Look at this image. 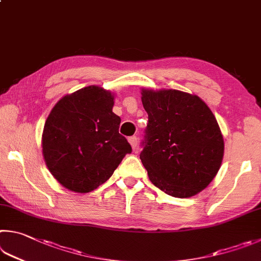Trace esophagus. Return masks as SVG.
Segmentation results:
<instances>
[{
  "label": "esophagus",
  "instance_id": "obj_1",
  "mask_svg": "<svg viewBox=\"0 0 261 261\" xmlns=\"http://www.w3.org/2000/svg\"><path fill=\"white\" fill-rule=\"evenodd\" d=\"M129 143H130V145H131V147H132V149L136 150V149H137V146H138V138H137L136 136L130 137V138H129Z\"/></svg>",
  "mask_w": 261,
  "mask_h": 261
}]
</instances>
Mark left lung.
Here are the masks:
<instances>
[{
  "mask_svg": "<svg viewBox=\"0 0 261 261\" xmlns=\"http://www.w3.org/2000/svg\"><path fill=\"white\" fill-rule=\"evenodd\" d=\"M148 114L140 160L149 180L168 195L186 198L207 187L219 171L224 138L215 115L195 94L141 90Z\"/></svg>",
  "mask_w": 261,
  "mask_h": 261,
  "instance_id": "1",
  "label": "left lung"
}]
</instances>
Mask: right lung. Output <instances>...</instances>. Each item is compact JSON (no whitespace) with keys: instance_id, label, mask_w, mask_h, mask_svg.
I'll return each instance as SVG.
<instances>
[{"instance_id":"add662e5","label":"right lung","mask_w":261,"mask_h":261,"mask_svg":"<svg viewBox=\"0 0 261 261\" xmlns=\"http://www.w3.org/2000/svg\"><path fill=\"white\" fill-rule=\"evenodd\" d=\"M113 106L111 91L90 85L61 98L46 118L42 135L45 164L69 191H94L132 151L118 134L121 118Z\"/></svg>"}]
</instances>
